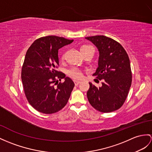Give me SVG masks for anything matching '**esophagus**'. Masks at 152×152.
I'll list each match as a JSON object with an SVG mask.
<instances>
[{
  "label": "esophagus",
  "mask_w": 152,
  "mask_h": 152,
  "mask_svg": "<svg viewBox=\"0 0 152 152\" xmlns=\"http://www.w3.org/2000/svg\"><path fill=\"white\" fill-rule=\"evenodd\" d=\"M74 83H75V86H77V85H79L80 83V81L79 80H74Z\"/></svg>",
  "instance_id": "34e87169"
}]
</instances>
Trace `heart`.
Segmentation results:
<instances>
[{"instance_id":"obj_1","label":"heart","mask_w":152,"mask_h":152,"mask_svg":"<svg viewBox=\"0 0 152 152\" xmlns=\"http://www.w3.org/2000/svg\"><path fill=\"white\" fill-rule=\"evenodd\" d=\"M92 48L90 46L88 45H83L80 48V50L81 51V53H84V51H86L88 50L89 48ZM64 58V54H63L61 56V58L63 59ZM67 74L71 77V78L75 79V80H78L80 79L83 77V72L80 69L76 67H73L72 68L69 69L67 71Z\"/></svg>"}]
</instances>
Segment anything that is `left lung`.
Masks as SVG:
<instances>
[{"mask_svg": "<svg viewBox=\"0 0 152 152\" xmlns=\"http://www.w3.org/2000/svg\"><path fill=\"white\" fill-rule=\"evenodd\" d=\"M86 39L99 51V66L93 75L102 80L101 87L89 83L88 101L99 112H113L123 105L132 84L128 55L121 44L108 37L96 35Z\"/></svg>", "mask_w": 152, "mask_h": 152, "instance_id": "left-lung-1", "label": "left lung"}]
</instances>
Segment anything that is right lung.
Listing matches in <instances>:
<instances>
[{"instance_id":"add662e5","label":"right lung","mask_w":152,"mask_h":152,"mask_svg":"<svg viewBox=\"0 0 152 152\" xmlns=\"http://www.w3.org/2000/svg\"><path fill=\"white\" fill-rule=\"evenodd\" d=\"M73 41L50 35L35 40L28 48L21 79L28 101L39 112L56 113L67 104L75 84L57 70L59 66L58 50ZM62 78L65 79V82L58 84V80Z\"/></svg>"}]
</instances>
